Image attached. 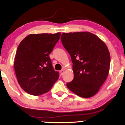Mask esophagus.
<instances>
[{"label": "esophagus", "instance_id": "34e87169", "mask_svg": "<svg viewBox=\"0 0 125 125\" xmlns=\"http://www.w3.org/2000/svg\"><path fill=\"white\" fill-rule=\"evenodd\" d=\"M64 72H65V70H61V71H60V73H61V75H64Z\"/></svg>", "mask_w": 125, "mask_h": 125}]
</instances>
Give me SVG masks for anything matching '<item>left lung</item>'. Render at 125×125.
<instances>
[{
  "label": "left lung",
  "mask_w": 125,
  "mask_h": 125,
  "mask_svg": "<svg viewBox=\"0 0 125 125\" xmlns=\"http://www.w3.org/2000/svg\"><path fill=\"white\" fill-rule=\"evenodd\" d=\"M61 40L73 63L74 77L66 83L67 88L79 96H93L109 73L110 54L107 46L98 36L86 31L64 32Z\"/></svg>",
  "instance_id": "left-lung-1"
}]
</instances>
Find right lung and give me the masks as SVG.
I'll use <instances>...</instances> for the list:
<instances>
[{
  "mask_svg": "<svg viewBox=\"0 0 125 125\" xmlns=\"http://www.w3.org/2000/svg\"><path fill=\"white\" fill-rule=\"evenodd\" d=\"M60 35V32L30 34L18 46L14 70L20 87L30 95L48 93L59 79V73L53 69L49 54Z\"/></svg>",
  "mask_w": 125,
  "mask_h": 125,
  "instance_id": "obj_1",
  "label": "right lung"
}]
</instances>
